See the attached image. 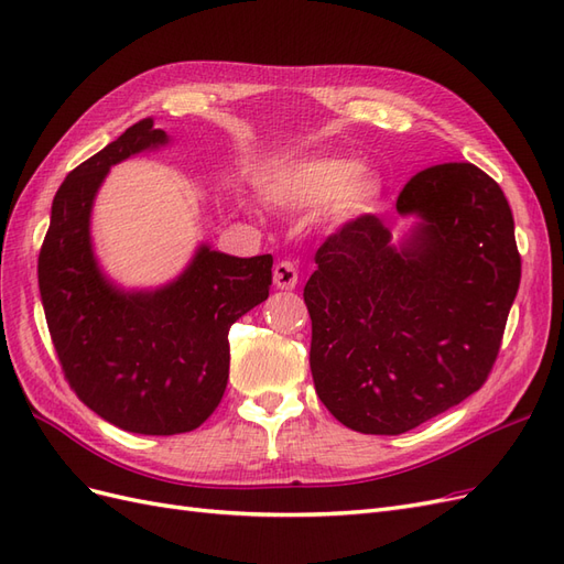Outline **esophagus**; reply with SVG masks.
I'll list each match as a JSON object with an SVG mask.
<instances>
[{
  "label": "esophagus",
  "instance_id": "esophagus-1",
  "mask_svg": "<svg viewBox=\"0 0 564 564\" xmlns=\"http://www.w3.org/2000/svg\"><path fill=\"white\" fill-rule=\"evenodd\" d=\"M272 282H275L278 289H294L299 284L296 265L289 261H280L275 268H272Z\"/></svg>",
  "mask_w": 564,
  "mask_h": 564
}]
</instances>
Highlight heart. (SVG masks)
I'll return each instance as SVG.
<instances>
[{
	"label": "heart",
	"instance_id": "obj_1",
	"mask_svg": "<svg viewBox=\"0 0 564 564\" xmlns=\"http://www.w3.org/2000/svg\"><path fill=\"white\" fill-rule=\"evenodd\" d=\"M263 193L284 209H315L329 202L336 224H352L377 209L383 185L357 160L319 155L280 166L263 183Z\"/></svg>",
	"mask_w": 564,
	"mask_h": 564
}]
</instances>
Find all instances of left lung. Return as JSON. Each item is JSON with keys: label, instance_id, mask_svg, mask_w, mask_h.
<instances>
[{"label": "left lung", "instance_id": "1", "mask_svg": "<svg viewBox=\"0 0 564 564\" xmlns=\"http://www.w3.org/2000/svg\"><path fill=\"white\" fill-rule=\"evenodd\" d=\"M398 212L421 218L400 249L367 214L324 240L303 289L317 395L367 435L406 433L480 390L520 286L513 212L482 169H423Z\"/></svg>", "mask_w": 564, "mask_h": 564}]
</instances>
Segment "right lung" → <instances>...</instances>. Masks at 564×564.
I'll return each mask as SVG.
<instances>
[{
	"mask_svg": "<svg viewBox=\"0 0 564 564\" xmlns=\"http://www.w3.org/2000/svg\"><path fill=\"white\" fill-rule=\"evenodd\" d=\"M169 139L141 119L73 169L51 204L37 275L61 369L77 398L129 433L178 435L224 398L228 332L268 299L272 256L237 259L202 245L183 275L155 292H122L100 272L91 204L110 166Z\"/></svg>",
	"mask_w": 564,
	"mask_h": 564,
	"instance_id": "1",
	"label": "right lung"
}]
</instances>
